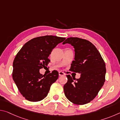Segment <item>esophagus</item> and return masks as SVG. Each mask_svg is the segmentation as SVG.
<instances>
[{
  "instance_id": "34e87169",
  "label": "esophagus",
  "mask_w": 120,
  "mask_h": 120,
  "mask_svg": "<svg viewBox=\"0 0 120 120\" xmlns=\"http://www.w3.org/2000/svg\"><path fill=\"white\" fill-rule=\"evenodd\" d=\"M59 75L60 76H64V75H65V74L64 72H63L62 71H59Z\"/></svg>"
}]
</instances>
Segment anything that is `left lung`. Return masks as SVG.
<instances>
[{"label": "left lung", "mask_w": 120, "mask_h": 120, "mask_svg": "<svg viewBox=\"0 0 120 120\" xmlns=\"http://www.w3.org/2000/svg\"><path fill=\"white\" fill-rule=\"evenodd\" d=\"M70 44L75 49V59L71 71L80 74L79 79L67 75L64 85L65 96L77 105L87 104L94 99L105 81L106 67L97 48L89 41L78 38H69L63 44Z\"/></svg>", "instance_id": "left-lung-1"}]
</instances>
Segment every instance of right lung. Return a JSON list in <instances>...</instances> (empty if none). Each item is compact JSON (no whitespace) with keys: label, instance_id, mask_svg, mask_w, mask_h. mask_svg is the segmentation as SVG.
<instances>
[{"label":"right lung","instance_id":"add662e5","mask_svg":"<svg viewBox=\"0 0 120 120\" xmlns=\"http://www.w3.org/2000/svg\"><path fill=\"white\" fill-rule=\"evenodd\" d=\"M65 38L45 35L34 38L23 45L13 62V79L18 89L27 100L38 101L47 96L51 85L58 79L59 73L52 71L47 75L40 69L47 66L52 50Z\"/></svg>","mask_w":120,"mask_h":120}]
</instances>
